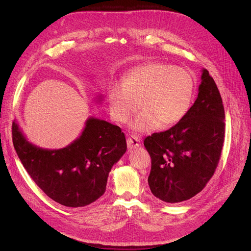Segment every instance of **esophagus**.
<instances>
[{
    "label": "esophagus",
    "mask_w": 251,
    "mask_h": 251,
    "mask_svg": "<svg viewBox=\"0 0 251 251\" xmlns=\"http://www.w3.org/2000/svg\"><path fill=\"white\" fill-rule=\"evenodd\" d=\"M126 144H127V148L128 150H133V149H136L139 147L140 144V139L138 138V136H135V135H132L130 136L126 139Z\"/></svg>",
    "instance_id": "esophagus-1"
}]
</instances>
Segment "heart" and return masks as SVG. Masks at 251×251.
<instances>
[{
	"label": "heart",
	"instance_id": "b5f03b06",
	"mask_svg": "<svg viewBox=\"0 0 251 251\" xmlns=\"http://www.w3.org/2000/svg\"><path fill=\"white\" fill-rule=\"evenodd\" d=\"M195 83L189 71L182 67L150 63L135 68L114 85L108 95L111 117L125 124L137 111L132 121L134 132L150 133L161 126H173L183 120L191 110Z\"/></svg>",
	"mask_w": 251,
	"mask_h": 251
}]
</instances>
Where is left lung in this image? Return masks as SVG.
<instances>
[{"mask_svg":"<svg viewBox=\"0 0 251 251\" xmlns=\"http://www.w3.org/2000/svg\"><path fill=\"white\" fill-rule=\"evenodd\" d=\"M221 95L206 69L201 70L198 97L183 120L144 139L151 159V192L168 203L193 198L214 175L224 142Z\"/></svg>","mask_w":251,"mask_h":251,"instance_id":"1","label":"left lung"}]
</instances>
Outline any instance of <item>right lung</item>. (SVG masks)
<instances>
[{
  "label": "right lung",
  "instance_id": "add662e5",
  "mask_svg": "<svg viewBox=\"0 0 251 251\" xmlns=\"http://www.w3.org/2000/svg\"><path fill=\"white\" fill-rule=\"evenodd\" d=\"M101 103L102 95L95 97ZM14 149L30 177L49 198L68 207H81L104 194L112 166L126 151L120 127L91 116L78 137L58 150L29 142L16 120L12 125Z\"/></svg>",
  "mask_w": 251,
  "mask_h": 251
}]
</instances>
